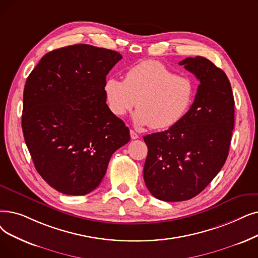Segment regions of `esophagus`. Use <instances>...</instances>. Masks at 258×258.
Segmentation results:
<instances>
[{
    "instance_id": "obj_1",
    "label": "esophagus",
    "mask_w": 258,
    "mask_h": 258,
    "mask_svg": "<svg viewBox=\"0 0 258 258\" xmlns=\"http://www.w3.org/2000/svg\"><path fill=\"white\" fill-rule=\"evenodd\" d=\"M130 134H131V138H132L133 140H135V139H138V138H139V135H138V134H137L136 132H134L133 130H131V131H130Z\"/></svg>"
}]
</instances>
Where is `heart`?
I'll list each match as a JSON object with an SVG mask.
<instances>
[{
	"instance_id": "obj_1",
	"label": "heart",
	"mask_w": 258,
	"mask_h": 258,
	"mask_svg": "<svg viewBox=\"0 0 258 258\" xmlns=\"http://www.w3.org/2000/svg\"><path fill=\"white\" fill-rule=\"evenodd\" d=\"M103 93L115 116L123 117L136 105L134 124L165 130L187 114L194 102L195 84L191 78L176 75L162 62L147 60L128 69L123 81L107 78Z\"/></svg>"
}]
</instances>
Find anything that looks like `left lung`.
<instances>
[{"label":"left lung","mask_w":258,"mask_h":258,"mask_svg":"<svg viewBox=\"0 0 258 258\" xmlns=\"http://www.w3.org/2000/svg\"><path fill=\"white\" fill-rule=\"evenodd\" d=\"M179 65L200 81L194 102L178 124L143 137L149 149L144 182L163 201L188 200L204 191L227 160L234 127V97L225 72L199 55Z\"/></svg>","instance_id":"obj_1"}]
</instances>
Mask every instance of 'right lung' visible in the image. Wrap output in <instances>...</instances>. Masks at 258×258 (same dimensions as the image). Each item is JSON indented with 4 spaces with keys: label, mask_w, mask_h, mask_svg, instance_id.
Instances as JSON below:
<instances>
[{
    "label": "right lung",
    "mask_w": 258,
    "mask_h": 258,
    "mask_svg": "<svg viewBox=\"0 0 258 258\" xmlns=\"http://www.w3.org/2000/svg\"><path fill=\"white\" fill-rule=\"evenodd\" d=\"M121 59L117 51L76 44L46 53L27 78L24 139L38 173L63 194L94 191L111 155L131 139L103 93L106 75Z\"/></svg>",
    "instance_id": "obj_1"
}]
</instances>
